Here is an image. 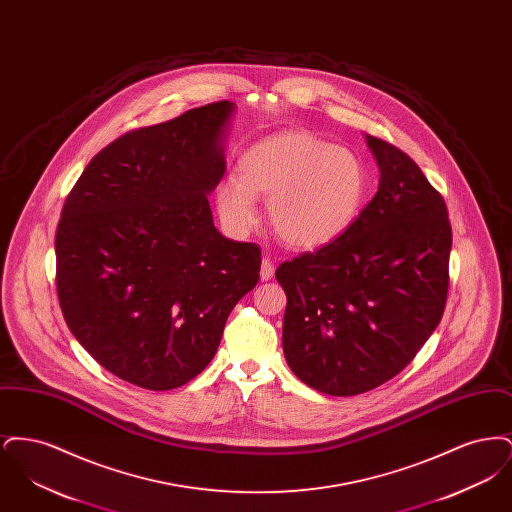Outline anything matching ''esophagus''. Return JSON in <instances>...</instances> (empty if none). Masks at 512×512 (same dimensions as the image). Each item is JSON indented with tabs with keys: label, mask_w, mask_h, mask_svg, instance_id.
Returning a JSON list of instances; mask_svg holds the SVG:
<instances>
[{
	"label": "esophagus",
	"mask_w": 512,
	"mask_h": 512,
	"mask_svg": "<svg viewBox=\"0 0 512 512\" xmlns=\"http://www.w3.org/2000/svg\"><path fill=\"white\" fill-rule=\"evenodd\" d=\"M272 276H274V263L268 257H265L263 263H261V280L267 282Z\"/></svg>",
	"instance_id": "1"
}]
</instances>
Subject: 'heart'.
<instances>
[{
  "instance_id": "1",
  "label": "heart",
  "mask_w": 512,
  "mask_h": 512,
  "mask_svg": "<svg viewBox=\"0 0 512 512\" xmlns=\"http://www.w3.org/2000/svg\"><path fill=\"white\" fill-rule=\"evenodd\" d=\"M365 192V167L355 153L288 132L245 151L240 180L224 178L217 188V209L232 232H244L257 217L253 199H265L268 226L284 244L317 249L353 224Z\"/></svg>"
}]
</instances>
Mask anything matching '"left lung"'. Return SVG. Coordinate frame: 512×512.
<instances>
[{"instance_id": "8db88e82", "label": "left lung", "mask_w": 512, "mask_h": 512, "mask_svg": "<svg viewBox=\"0 0 512 512\" xmlns=\"http://www.w3.org/2000/svg\"><path fill=\"white\" fill-rule=\"evenodd\" d=\"M380 167L372 201L338 240L276 268L288 305L282 345L293 374L328 395L397 376L438 328L449 290L451 224L424 172L366 136Z\"/></svg>"}]
</instances>
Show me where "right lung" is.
<instances>
[{
    "instance_id": "add662e5",
    "label": "right lung",
    "mask_w": 512,
    "mask_h": 512,
    "mask_svg": "<svg viewBox=\"0 0 512 512\" xmlns=\"http://www.w3.org/2000/svg\"><path fill=\"white\" fill-rule=\"evenodd\" d=\"M232 101L132 130L76 180L55 234L74 338L122 380L165 391L211 363L226 318L259 282L261 249L215 228Z\"/></svg>"
}]
</instances>
